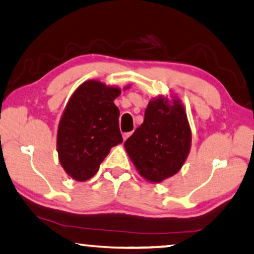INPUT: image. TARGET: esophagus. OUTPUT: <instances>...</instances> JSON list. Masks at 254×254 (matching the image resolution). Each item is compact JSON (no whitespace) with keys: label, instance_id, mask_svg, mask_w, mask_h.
Returning <instances> with one entry per match:
<instances>
[{"label":"esophagus","instance_id":"esophagus-1","mask_svg":"<svg viewBox=\"0 0 254 254\" xmlns=\"http://www.w3.org/2000/svg\"><path fill=\"white\" fill-rule=\"evenodd\" d=\"M132 134V131H129V132H124L123 134V138H124V140H126L128 137H129V136Z\"/></svg>","mask_w":254,"mask_h":254}]
</instances>
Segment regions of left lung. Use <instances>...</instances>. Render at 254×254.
Returning <instances> with one entry per match:
<instances>
[{"label": "left lung", "mask_w": 254, "mask_h": 254, "mask_svg": "<svg viewBox=\"0 0 254 254\" xmlns=\"http://www.w3.org/2000/svg\"><path fill=\"white\" fill-rule=\"evenodd\" d=\"M192 131L183 103L160 95L152 99L144 122L125 142V149L140 176L161 183L176 175L186 161Z\"/></svg>", "instance_id": "8db88e82"}]
</instances>
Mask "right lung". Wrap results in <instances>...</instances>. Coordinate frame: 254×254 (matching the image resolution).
<instances>
[{"label":"right lung","mask_w":254,"mask_h":254,"mask_svg":"<svg viewBox=\"0 0 254 254\" xmlns=\"http://www.w3.org/2000/svg\"><path fill=\"white\" fill-rule=\"evenodd\" d=\"M120 93L119 87L87 80L65 105L58 127L57 149L62 168L75 181L92 178L111 147L123 143L119 109L114 103Z\"/></svg>","instance_id":"add662e5"}]
</instances>
